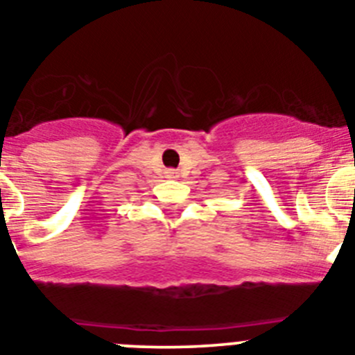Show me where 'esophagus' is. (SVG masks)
<instances>
[{
	"label": "esophagus",
	"instance_id": "esophagus-1",
	"mask_svg": "<svg viewBox=\"0 0 355 355\" xmlns=\"http://www.w3.org/2000/svg\"><path fill=\"white\" fill-rule=\"evenodd\" d=\"M165 174H167V178H171V180H175V178H178V172H175L174 168L167 171V172H165Z\"/></svg>",
	"mask_w": 355,
	"mask_h": 355
}]
</instances>
